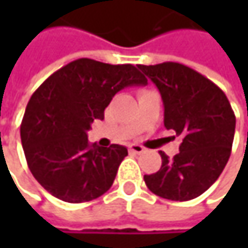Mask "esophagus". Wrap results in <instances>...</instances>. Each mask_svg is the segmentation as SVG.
<instances>
[{
	"label": "esophagus",
	"instance_id": "1",
	"mask_svg": "<svg viewBox=\"0 0 248 248\" xmlns=\"http://www.w3.org/2000/svg\"><path fill=\"white\" fill-rule=\"evenodd\" d=\"M143 151H145V148L140 146V145H138V143H132L129 146V152H132V154H142Z\"/></svg>",
	"mask_w": 248,
	"mask_h": 248
}]
</instances>
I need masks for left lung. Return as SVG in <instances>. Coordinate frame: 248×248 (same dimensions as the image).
I'll use <instances>...</instances> for the list:
<instances>
[{
    "label": "left lung",
    "instance_id": "obj_1",
    "mask_svg": "<svg viewBox=\"0 0 248 248\" xmlns=\"http://www.w3.org/2000/svg\"><path fill=\"white\" fill-rule=\"evenodd\" d=\"M158 87L164 102V124L182 138L179 154L162 151L159 171L145 175L158 197L188 201L205 192L228 162L235 116L224 92L207 77L179 63L138 66Z\"/></svg>",
    "mask_w": 248,
    "mask_h": 248
}]
</instances>
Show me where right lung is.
Here are the masks:
<instances>
[{
  "instance_id": "add662e5",
  "label": "right lung",
  "mask_w": 248,
  "mask_h": 248,
  "mask_svg": "<svg viewBox=\"0 0 248 248\" xmlns=\"http://www.w3.org/2000/svg\"><path fill=\"white\" fill-rule=\"evenodd\" d=\"M146 77L132 64H106L78 59L50 76L31 96L21 122L28 168L38 184L66 202L103 195L127 155L122 145H90L87 130L113 96Z\"/></svg>"
}]
</instances>
